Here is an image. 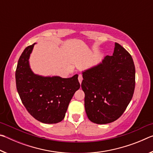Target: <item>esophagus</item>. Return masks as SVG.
<instances>
[{
	"instance_id": "34e87169",
	"label": "esophagus",
	"mask_w": 153,
	"mask_h": 153,
	"mask_svg": "<svg viewBox=\"0 0 153 153\" xmlns=\"http://www.w3.org/2000/svg\"><path fill=\"white\" fill-rule=\"evenodd\" d=\"M82 79H83L82 75V74H79V76H78V80H79V84H82Z\"/></svg>"
}]
</instances>
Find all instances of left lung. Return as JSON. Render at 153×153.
<instances>
[{
    "label": "left lung",
    "instance_id": "obj_1",
    "mask_svg": "<svg viewBox=\"0 0 153 153\" xmlns=\"http://www.w3.org/2000/svg\"><path fill=\"white\" fill-rule=\"evenodd\" d=\"M135 73L130 54L117 42L112 56L82 72L85 110L92 122L109 123L122 115L133 97Z\"/></svg>",
    "mask_w": 153,
    "mask_h": 153
}]
</instances>
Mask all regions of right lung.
Listing matches in <instances>:
<instances>
[{"mask_svg":"<svg viewBox=\"0 0 153 153\" xmlns=\"http://www.w3.org/2000/svg\"><path fill=\"white\" fill-rule=\"evenodd\" d=\"M35 44L25 48L18 61L15 71L17 90L33 117L44 123H56L64 119L70 100L79 88L78 75L62 78L33 74L29 59Z\"/></svg>","mask_w":153,"mask_h":153,"instance_id":"right-lung-1","label":"right lung"}]
</instances>
